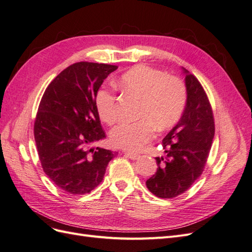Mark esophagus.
I'll return each mask as SVG.
<instances>
[{
  "label": "esophagus",
  "mask_w": 252,
  "mask_h": 252,
  "mask_svg": "<svg viewBox=\"0 0 252 252\" xmlns=\"http://www.w3.org/2000/svg\"><path fill=\"white\" fill-rule=\"evenodd\" d=\"M125 156L128 157L130 159H138L140 158V155H138V154H131V152H125Z\"/></svg>",
  "instance_id": "esophagus-1"
}]
</instances>
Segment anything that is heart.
I'll use <instances>...</instances> for the list:
<instances>
[{
	"label": "heart",
	"instance_id": "heart-1",
	"mask_svg": "<svg viewBox=\"0 0 252 252\" xmlns=\"http://www.w3.org/2000/svg\"><path fill=\"white\" fill-rule=\"evenodd\" d=\"M118 85L126 94L141 100L135 123H123L110 132V142L114 147L128 151H139L155 135V126L158 130L174 125L184 111L187 91L185 84L177 77L149 66L136 65L121 75ZM98 116L106 124L113 125L118 121V98L107 87L95 94Z\"/></svg>",
	"mask_w": 252,
	"mask_h": 252
}]
</instances>
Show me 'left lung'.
<instances>
[{"instance_id": "1", "label": "left lung", "mask_w": 252, "mask_h": 252, "mask_svg": "<svg viewBox=\"0 0 252 252\" xmlns=\"http://www.w3.org/2000/svg\"><path fill=\"white\" fill-rule=\"evenodd\" d=\"M187 103L179 123L163 139L165 157L156 158L157 172L146 181L162 199L184 193L204 171L215 136V118L208 96L192 73L184 69Z\"/></svg>"}]
</instances>
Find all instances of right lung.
Listing matches in <instances>:
<instances>
[{
	"label": "right lung",
	"mask_w": 252,
	"mask_h": 252,
	"mask_svg": "<svg viewBox=\"0 0 252 252\" xmlns=\"http://www.w3.org/2000/svg\"><path fill=\"white\" fill-rule=\"evenodd\" d=\"M118 66L78 62L59 73L41 98L34 140L45 174L66 193H89L103 181L117 152L93 144L104 139L95 94Z\"/></svg>",
	"instance_id": "1"
}]
</instances>
